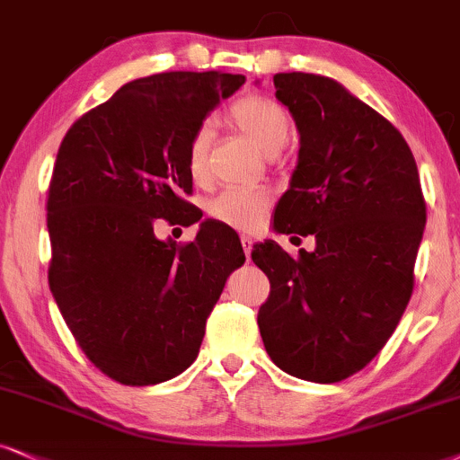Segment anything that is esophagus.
<instances>
[{"label":"esophagus","instance_id":"obj_1","mask_svg":"<svg viewBox=\"0 0 460 460\" xmlns=\"http://www.w3.org/2000/svg\"><path fill=\"white\" fill-rule=\"evenodd\" d=\"M241 243H243V252H245V256L249 258V256H252V249H253V241H252V236H245V234H243V236H241Z\"/></svg>","mask_w":460,"mask_h":460}]
</instances>
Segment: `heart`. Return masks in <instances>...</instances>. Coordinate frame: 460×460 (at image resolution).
I'll list each match as a JSON object with an SVG mask.
<instances>
[{"mask_svg": "<svg viewBox=\"0 0 460 460\" xmlns=\"http://www.w3.org/2000/svg\"><path fill=\"white\" fill-rule=\"evenodd\" d=\"M230 119L234 126L253 140V145L266 155H277L290 140V117L283 106L264 95H245L232 106ZM208 145L211 129L200 126L190 138L185 153L187 172L194 181L207 177ZM270 204V194L258 187H232L224 190L208 202L207 211L213 219L236 230H253Z\"/></svg>", "mask_w": 460, "mask_h": 460, "instance_id": "1", "label": "heart"}]
</instances>
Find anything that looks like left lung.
<instances>
[{
	"label": "left lung",
	"instance_id": "left-lung-1",
	"mask_svg": "<svg viewBox=\"0 0 460 460\" xmlns=\"http://www.w3.org/2000/svg\"><path fill=\"white\" fill-rule=\"evenodd\" d=\"M273 83L300 134L275 230L314 234L315 249L292 258L275 241L253 247L270 281L260 334L281 371L341 382L376 358L410 303L427 204L388 119L320 74L281 72Z\"/></svg>",
	"mask_w": 460,
	"mask_h": 460
}]
</instances>
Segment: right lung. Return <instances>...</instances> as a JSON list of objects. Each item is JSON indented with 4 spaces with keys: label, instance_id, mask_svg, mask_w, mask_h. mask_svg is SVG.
I'll return each instance as SVG.
<instances>
[{
    "label": "right lung",
    "instance_id": "obj_1",
    "mask_svg": "<svg viewBox=\"0 0 460 460\" xmlns=\"http://www.w3.org/2000/svg\"><path fill=\"white\" fill-rule=\"evenodd\" d=\"M245 76L162 72L123 84L67 129L49 187V286L76 343L104 376L151 386L196 360L239 236L204 219L196 241H160L155 219L196 224L190 138Z\"/></svg>",
    "mask_w": 460,
    "mask_h": 460
}]
</instances>
